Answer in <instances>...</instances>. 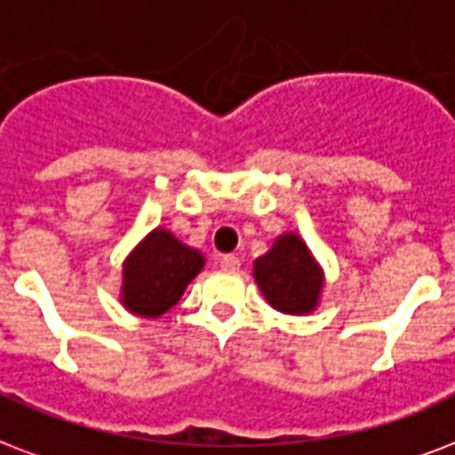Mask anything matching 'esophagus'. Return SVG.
<instances>
[{
	"label": "esophagus",
	"mask_w": 455,
	"mask_h": 455,
	"mask_svg": "<svg viewBox=\"0 0 455 455\" xmlns=\"http://www.w3.org/2000/svg\"><path fill=\"white\" fill-rule=\"evenodd\" d=\"M218 263H220L223 270H239V259L235 253H223V256L218 259Z\"/></svg>",
	"instance_id": "obj_1"
}]
</instances>
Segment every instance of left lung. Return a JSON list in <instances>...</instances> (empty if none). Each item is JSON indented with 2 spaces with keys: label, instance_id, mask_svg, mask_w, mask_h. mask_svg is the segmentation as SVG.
Masks as SVG:
<instances>
[{
  "label": "left lung",
  "instance_id": "left-lung-1",
  "mask_svg": "<svg viewBox=\"0 0 455 455\" xmlns=\"http://www.w3.org/2000/svg\"><path fill=\"white\" fill-rule=\"evenodd\" d=\"M253 277L267 304L277 311L308 313L318 304L323 275L297 235H283L266 256L256 259Z\"/></svg>",
  "mask_w": 455,
  "mask_h": 455
}]
</instances>
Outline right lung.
Instances as JSON below:
<instances>
[{"label": "right lung", "instance_id": "obj_1", "mask_svg": "<svg viewBox=\"0 0 455 455\" xmlns=\"http://www.w3.org/2000/svg\"><path fill=\"white\" fill-rule=\"evenodd\" d=\"M202 266L196 249L180 244L171 232L154 230L125 263L123 304L137 315L156 318L178 304Z\"/></svg>", "mask_w": 455, "mask_h": 455}]
</instances>
